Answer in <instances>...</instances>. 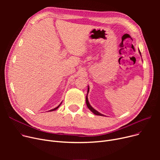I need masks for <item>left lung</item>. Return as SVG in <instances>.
I'll use <instances>...</instances> for the list:
<instances>
[{
    "label": "left lung",
    "mask_w": 160,
    "mask_h": 160,
    "mask_svg": "<svg viewBox=\"0 0 160 160\" xmlns=\"http://www.w3.org/2000/svg\"><path fill=\"white\" fill-rule=\"evenodd\" d=\"M139 54H140V55L141 56V52H140V51H139ZM89 86H88V93H89ZM88 94H87V96H86V105H87V106H88V108H89V110L92 112V113H93L95 115H100V116H105L104 115H103V114H102V113H100V112H98V111H97L96 110H95V109L92 107L91 106V104H89V100H88Z\"/></svg>",
    "instance_id": "left-lung-1"
}]
</instances>
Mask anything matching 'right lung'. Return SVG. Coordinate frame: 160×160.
I'll return each instance as SVG.
<instances>
[{"instance_id":"obj_1","label":"right lung","mask_w":160,"mask_h":160,"mask_svg":"<svg viewBox=\"0 0 160 160\" xmlns=\"http://www.w3.org/2000/svg\"><path fill=\"white\" fill-rule=\"evenodd\" d=\"M62 102H61V103H60V104H59V105H58V106H57V107H56V108H54V109H52V110H49V111H48V112H52V111H54V110H57V109H58V108H59V107H60V105H61V104H62Z\"/></svg>"}]
</instances>
